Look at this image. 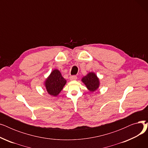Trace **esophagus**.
<instances>
[{
    "instance_id": "obj_1",
    "label": "esophagus",
    "mask_w": 148,
    "mask_h": 148,
    "mask_svg": "<svg viewBox=\"0 0 148 148\" xmlns=\"http://www.w3.org/2000/svg\"><path fill=\"white\" fill-rule=\"evenodd\" d=\"M77 77L75 75H72V76H70L69 77V79L70 80H77Z\"/></svg>"
}]
</instances>
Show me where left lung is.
<instances>
[{
    "label": "left lung",
    "mask_w": 148,
    "mask_h": 148,
    "mask_svg": "<svg viewBox=\"0 0 148 148\" xmlns=\"http://www.w3.org/2000/svg\"><path fill=\"white\" fill-rule=\"evenodd\" d=\"M66 83V80L58 69H53L44 82V85L48 94L55 97L60 94Z\"/></svg>",
    "instance_id": "obj_1"
}]
</instances>
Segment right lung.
<instances>
[{
    "mask_svg": "<svg viewBox=\"0 0 148 148\" xmlns=\"http://www.w3.org/2000/svg\"><path fill=\"white\" fill-rule=\"evenodd\" d=\"M82 82L91 92L97 91L100 86L99 79L94 72H89L82 79Z\"/></svg>",
    "mask_w": 148,
    "mask_h": 148,
    "instance_id": "right-lung-1",
    "label": "right lung"
}]
</instances>
